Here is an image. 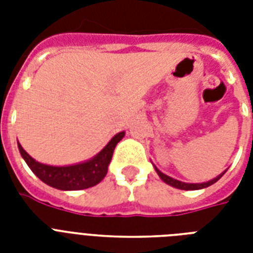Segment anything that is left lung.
Returning a JSON list of instances; mask_svg holds the SVG:
<instances>
[{
  "label": "left lung",
  "instance_id": "1",
  "mask_svg": "<svg viewBox=\"0 0 253 253\" xmlns=\"http://www.w3.org/2000/svg\"><path fill=\"white\" fill-rule=\"evenodd\" d=\"M155 169H156V172H158V174L160 176V178H162L164 182H167L168 185H170V186H174V188H177V189H182V190H197V189L208 188V186H210V185L215 184L216 181L219 180L220 177L224 174V172H223L222 174H219L218 177H215L214 180H210V181H208V182H204V184H186V182H181V181L174 180V178H172V177L167 176V174H164V173L160 172V170H159L156 167H155Z\"/></svg>",
  "mask_w": 253,
  "mask_h": 253
}]
</instances>
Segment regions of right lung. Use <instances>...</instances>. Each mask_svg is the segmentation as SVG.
<instances>
[{
	"label": "right lung",
	"mask_w": 253,
	"mask_h": 253,
	"mask_svg": "<svg viewBox=\"0 0 253 253\" xmlns=\"http://www.w3.org/2000/svg\"><path fill=\"white\" fill-rule=\"evenodd\" d=\"M125 132H119L107 143V146L97 156L89 162L69 167H51L35 162L22 146L18 143V148L27 166L44 184L60 190H80L94 186L106 176L107 167L113 158L115 146L122 140Z\"/></svg>",
	"instance_id": "1"
}]
</instances>
